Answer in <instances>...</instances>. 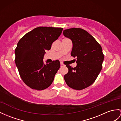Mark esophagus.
Instances as JSON below:
<instances>
[{
    "label": "esophagus",
    "instance_id": "esophagus-1",
    "mask_svg": "<svg viewBox=\"0 0 121 121\" xmlns=\"http://www.w3.org/2000/svg\"><path fill=\"white\" fill-rule=\"evenodd\" d=\"M65 67V65H64L62 63H60V67Z\"/></svg>",
    "mask_w": 121,
    "mask_h": 121
}]
</instances>
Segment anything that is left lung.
<instances>
[{
	"label": "left lung",
	"mask_w": 121,
	"mask_h": 121,
	"mask_svg": "<svg viewBox=\"0 0 121 121\" xmlns=\"http://www.w3.org/2000/svg\"><path fill=\"white\" fill-rule=\"evenodd\" d=\"M63 34L72 40L71 55L76 57L77 64L74 68L66 65L69 71L64 79L72 89H84L95 82L101 72L104 58L102 48L92 35L82 29H67Z\"/></svg>",
	"instance_id": "1"
}]
</instances>
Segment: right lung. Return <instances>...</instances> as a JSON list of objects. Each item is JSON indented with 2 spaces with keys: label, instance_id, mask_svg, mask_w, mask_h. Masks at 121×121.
<instances>
[{
  "label": "right lung",
  "instance_id": "1",
  "mask_svg": "<svg viewBox=\"0 0 121 121\" xmlns=\"http://www.w3.org/2000/svg\"><path fill=\"white\" fill-rule=\"evenodd\" d=\"M62 28L39 26L25 34L15 50L16 65L23 82L33 89L49 87L60 68L59 60L43 63L46 50L60 36Z\"/></svg>",
  "mask_w": 121,
  "mask_h": 121
}]
</instances>
